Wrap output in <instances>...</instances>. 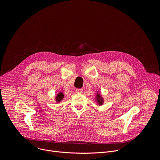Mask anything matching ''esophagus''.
<instances>
[{"instance_id": "34e87169", "label": "esophagus", "mask_w": 160, "mask_h": 160, "mask_svg": "<svg viewBox=\"0 0 160 160\" xmlns=\"http://www.w3.org/2000/svg\"><path fill=\"white\" fill-rule=\"evenodd\" d=\"M75 92L77 93H78V94H82L83 92V90L81 89V88H77L75 90Z\"/></svg>"}]
</instances>
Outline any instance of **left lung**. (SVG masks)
Returning a JSON list of instances; mask_svg holds the SVG:
<instances>
[{
    "instance_id": "8db88e82",
    "label": "left lung",
    "mask_w": 160,
    "mask_h": 160,
    "mask_svg": "<svg viewBox=\"0 0 160 160\" xmlns=\"http://www.w3.org/2000/svg\"><path fill=\"white\" fill-rule=\"evenodd\" d=\"M97 101H98V102L99 104H102V98L101 97V96L99 94H98V96H97Z\"/></svg>"
}]
</instances>
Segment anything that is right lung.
Segmentation results:
<instances>
[{
	"instance_id": "right-lung-1",
	"label": "right lung",
	"mask_w": 160,
	"mask_h": 160,
	"mask_svg": "<svg viewBox=\"0 0 160 160\" xmlns=\"http://www.w3.org/2000/svg\"><path fill=\"white\" fill-rule=\"evenodd\" d=\"M63 96H64V95H63V94H62L61 92V93H59L58 95V96H57V98H56V100H57V101H60L62 98H63Z\"/></svg>"
}]
</instances>
